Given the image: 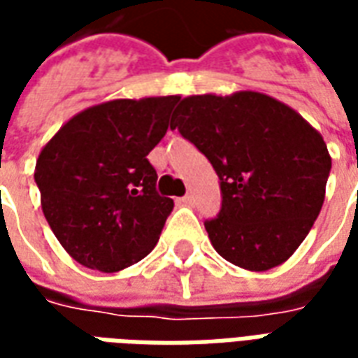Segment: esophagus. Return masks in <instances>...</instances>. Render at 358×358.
Here are the masks:
<instances>
[{
    "label": "esophagus",
    "mask_w": 358,
    "mask_h": 358,
    "mask_svg": "<svg viewBox=\"0 0 358 358\" xmlns=\"http://www.w3.org/2000/svg\"><path fill=\"white\" fill-rule=\"evenodd\" d=\"M194 195L192 194H187V195H184V197H182V203H184V205H187V207H192V205H194Z\"/></svg>",
    "instance_id": "esophagus-1"
}]
</instances>
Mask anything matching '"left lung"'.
Segmentation results:
<instances>
[{
  "mask_svg": "<svg viewBox=\"0 0 358 358\" xmlns=\"http://www.w3.org/2000/svg\"><path fill=\"white\" fill-rule=\"evenodd\" d=\"M171 128L220 178L222 209L205 222L218 255L251 272L285 263L322 209L331 169L322 134L289 105L251 90L187 95Z\"/></svg>",
  "mask_w": 358,
  "mask_h": 358,
  "instance_id": "1",
  "label": "left lung"
}]
</instances>
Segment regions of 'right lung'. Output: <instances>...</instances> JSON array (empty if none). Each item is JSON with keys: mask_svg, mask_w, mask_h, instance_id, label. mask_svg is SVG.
<instances>
[{"mask_svg": "<svg viewBox=\"0 0 358 358\" xmlns=\"http://www.w3.org/2000/svg\"><path fill=\"white\" fill-rule=\"evenodd\" d=\"M180 95L113 99L69 118L40 151L43 217L76 263L118 272L149 255L174 201L148 161Z\"/></svg>", "mask_w": 358, "mask_h": 358, "instance_id": "right-lung-1", "label": "right lung"}]
</instances>
